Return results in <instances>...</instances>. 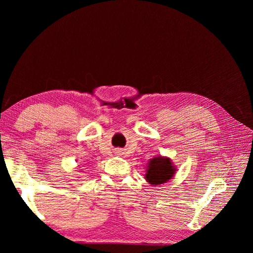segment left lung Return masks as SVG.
I'll return each mask as SVG.
<instances>
[{
    "instance_id": "8db88e82",
    "label": "left lung",
    "mask_w": 253,
    "mask_h": 253,
    "mask_svg": "<svg viewBox=\"0 0 253 253\" xmlns=\"http://www.w3.org/2000/svg\"><path fill=\"white\" fill-rule=\"evenodd\" d=\"M175 171L169 158L158 156L150 160L145 178L151 185H162L173 177Z\"/></svg>"
}]
</instances>
